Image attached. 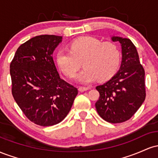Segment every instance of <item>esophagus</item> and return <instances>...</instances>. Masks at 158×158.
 <instances>
[{
    "label": "esophagus",
    "mask_w": 158,
    "mask_h": 158,
    "mask_svg": "<svg viewBox=\"0 0 158 158\" xmlns=\"http://www.w3.org/2000/svg\"><path fill=\"white\" fill-rule=\"evenodd\" d=\"M90 89V87H83V86H80L79 88V90L81 92L85 91V90H88Z\"/></svg>",
    "instance_id": "esophagus-1"
}]
</instances>
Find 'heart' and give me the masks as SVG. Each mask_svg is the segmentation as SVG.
Segmentation results:
<instances>
[{
  "label": "heart",
  "instance_id": "obj_1",
  "mask_svg": "<svg viewBox=\"0 0 158 158\" xmlns=\"http://www.w3.org/2000/svg\"><path fill=\"white\" fill-rule=\"evenodd\" d=\"M70 52L59 50L56 53V63L67 77L75 75L81 67L84 69L76 76L81 83H89L96 79L107 80L118 70L121 61L119 47L111 41L102 42L96 38L85 36L69 44Z\"/></svg>",
  "mask_w": 158,
  "mask_h": 158
}]
</instances>
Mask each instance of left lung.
<instances>
[{
	"instance_id": "1",
	"label": "left lung",
	"mask_w": 158,
	"mask_h": 158,
	"mask_svg": "<svg viewBox=\"0 0 158 158\" xmlns=\"http://www.w3.org/2000/svg\"><path fill=\"white\" fill-rule=\"evenodd\" d=\"M110 39L120 44L122 61L111 79L96 87L99 98L95 106L104 120L119 123L131 118L144 102L145 71L131 40L115 35Z\"/></svg>"
}]
</instances>
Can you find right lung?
Here are the masks:
<instances>
[{
  "mask_svg": "<svg viewBox=\"0 0 158 158\" xmlns=\"http://www.w3.org/2000/svg\"><path fill=\"white\" fill-rule=\"evenodd\" d=\"M62 36H35L18 48L10 64L12 93L25 116L35 124L50 126L64 119L78 90L61 79L52 53Z\"/></svg>",
  "mask_w": 158,
  "mask_h": 158,
  "instance_id": "add662e5",
  "label": "right lung"
}]
</instances>
